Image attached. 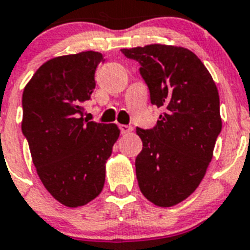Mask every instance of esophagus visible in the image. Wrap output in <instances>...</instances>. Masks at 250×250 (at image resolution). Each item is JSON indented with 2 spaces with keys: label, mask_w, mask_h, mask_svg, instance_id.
Wrapping results in <instances>:
<instances>
[{
  "label": "esophagus",
  "mask_w": 250,
  "mask_h": 250,
  "mask_svg": "<svg viewBox=\"0 0 250 250\" xmlns=\"http://www.w3.org/2000/svg\"><path fill=\"white\" fill-rule=\"evenodd\" d=\"M120 131H121V134H129L130 131H131V130H133V127L131 126H129V125H120Z\"/></svg>",
  "instance_id": "1"
}]
</instances>
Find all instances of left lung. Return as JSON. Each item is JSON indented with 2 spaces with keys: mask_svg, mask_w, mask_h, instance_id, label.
Returning a JSON list of instances; mask_svg holds the SVG:
<instances>
[{
  "mask_svg": "<svg viewBox=\"0 0 250 250\" xmlns=\"http://www.w3.org/2000/svg\"><path fill=\"white\" fill-rule=\"evenodd\" d=\"M121 52L139 62L150 103L164 108L156 126L137 127L138 184L148 201L171 207L197 189L212 160L222 127L217 86L188 48L149 44Z\"/></svg>",
  "mask_w": 250,
  "mask_h": 250,
  "instance_id": "left-lung-1",
  "label": "left lung"
}]
</instances>
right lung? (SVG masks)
<instances>
[{
    "instance_id": "obj_1",
    "label": "right lung",
    "mask_w": 250,
    "mask_h": 250,
    "mask_svg": "<svg viewBox=\"0 0 250 250\" xmlns=\"http://www.w3.org/2000/svg\"><path fill=\"white\" fill-rule=\"evenodd\" d=\"M103 61L94 51L51 59L22 93L21 130L33 164L49 194L66 207H80L100 195L106 161L120 135L115 124L83 116Z\"/></svg>"
}]
</instances>
